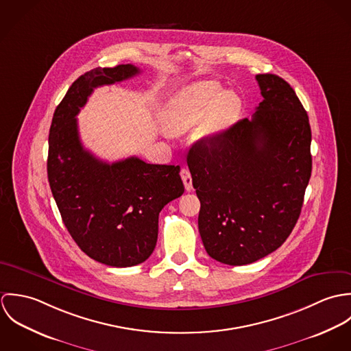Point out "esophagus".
Returning <instances> with one entry per match:
<instances>
[{
    "mask_svg": "<svg viewBox=\"0 0 351 351\" xmlns=\"http://www.w3.org/2000/svg\"><path fill=\"white\" fill-rule=\"evenodd\" d=\"M181 178H182V181H184L185 189H186L188 192H191V191L193 189V185H192V176H191V171H189L186 167H184V169L181 170Z\"/></svg>",
    "mask_w": 351,
    "mask_h": 351,
    "instance_id": "obj_1",
    "label": "esophagus"
}]
</instances>
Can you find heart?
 <instances>
[{
	"label": "heart",
	"mask_w": 351,
	"mask_h": 351,
	"mask_svg": "<svg viewBox=\"0 0 351 351\" xmlns=\"http://www.w3.org/2000/svg\"><path fill=\"white\" fill-rule=\"evenodd\" d=\"M239 112L241 100L234 92H220L219 85L204 81L182 89L167 101L160 120L170 134H182L205 121L201 135L215 136L228 130Z\"/></svg>",
	"instance_id": "1"
}]
</instances>
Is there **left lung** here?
Segmentation results:
<instances>
[{
	"label": "left lung",
	"mask_w": 351,
	"mask_h": 351,
	"mask_svg": "<svg viewBox=\"0 0 351 351\" xmlns=\"http://www.w3.org/2000/svg\"><path fill=\"white\" fill-rule=\"evenodd\" d=\"M251 119L204 138L188 152L208 255L241 266L277 250L295 228L311 178V127L291 85L258 74Z\"/></svg>",
	"instance_id": "left-lung-1"
}]
</instances>
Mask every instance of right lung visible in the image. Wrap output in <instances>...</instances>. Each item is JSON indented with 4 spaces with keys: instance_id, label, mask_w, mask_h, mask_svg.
Instances as JSON below:
<instances>
[{
    "instance_id": "1",
    "label": "right lung",
    "mask_w": 351,
    "mask_h": 351,
    "mask_svg": "<svg viewBox=\"0 0 351 351\" xmlns=\"http://www.w3.org/2000/svg\"><path fill=\"white\" fill-rule=\"evenodd\" d=\"M139 73L132 64H119L81 75L56 106L49 136L47 174L62 220L81 250L113 267L150 256L159 212L184 193L180 166L151 165L138 156L106 163L81 143L75 116L93 90Z\"/></svg>"
}]
</instances>
